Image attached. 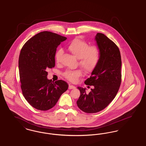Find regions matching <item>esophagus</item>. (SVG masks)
<instances>
[{
    "mask_svg": "<svg viewBox=\"0 0 146 146\" xmlns=\"http://www.w3.org/2000/svg\"><path fill=\"white\" fill-rule=\"evenodd\" d=\"M76 88L75 86H73V85H70V84L69 86V90L74 89V88Z\"/></svg>",
    "mask_w": 146,
    "mask_h": 146,
    "instance_id": "1",
    "label": "esophagus"
}]
</instances>
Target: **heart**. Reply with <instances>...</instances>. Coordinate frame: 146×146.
I'll list each match as a JSON object with an SVG mask.
<instances>
[{"mask_svg": "<svg viewBox=\"0 0 146 146\" xmlns=\"http://www.w3.org/2000/svg\"><path fill=\"white\" fill-rule=\"evenodd\" d=\"M70 52L78 59L79 65L87 72H91L96 68L100 60V52L97 46H89L88 44L80 39H74L68 46ZM62 54V49L58 50L55 54V60L59 61ZM82 75V71L76 70L67 71L64 73L65 77L72 82H75Z\"/></svg>", "mask_w": 146, "mask_h": 146, "instance_id": "obj_1", "label": "heart"}]
</instances>
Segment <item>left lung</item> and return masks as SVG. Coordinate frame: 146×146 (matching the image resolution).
Listing matches in <instances>:
<instances>
[{"label":"left lung","instance_id":"left-lung-1","mask_svg":"<svg viewBox=\"0 0 146 146\" xmlns=\"http://www.w3.org/2000/svg\"><path fill=\"white\" fill-rule=\"evenodd\" d=\"M94 39L100 50L98 65L84 84L93 86L89 93L86 88L78 87L80 96L77 105L87 113L99 112L114 100L121 81V59L120 50L115 43L103 33H98Z\"/></svg>","mask_w":146,"mask_h":146}]
</instances>
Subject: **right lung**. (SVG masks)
Returning a JSON list of instances; mask_svg holds the SVG:
<instances>
[{
  "mask_svg": "<svg viewBox=\"0 0 146 146\" xmlns=\"http://www.w3.org/2000/svg\"><path fill=\"white\" fill-rule=\"evenodd\" d=\"M65 37L48 31L40 32L23 45L19 59L21 88L25 98L33 107L47 110L53 107L68 88L62 80L53 82L46 70L55 66V55Z\"/></svg>",
  "mask_w": 146,
  "mask_h": 146,
  "instance_id": "obj_1",
  "label": "right lung"
}]
</instances>
